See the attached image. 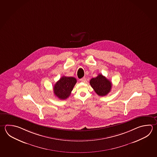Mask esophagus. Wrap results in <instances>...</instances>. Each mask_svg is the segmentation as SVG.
Returning <instances> with one entry per match:
<instances>
[{"instance_id":"1","label":"esophagus","mask_w":157,"mask_h":157,"mask_svg":"<svg viewBox=\"0 0 157 157\" xmlns=\"http://www.w3.org/2000/svg\"><path fill=\"white\" fill-rule=\"evenodd\" d=\"M80 81H81L82 82H85L86 81V78H85V77H83L82 79H80Z\"/></svg>"}]
</instances>
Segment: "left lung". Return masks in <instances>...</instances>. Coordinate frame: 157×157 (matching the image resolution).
I'll return each mask as SVG.
<instances>
[{"mask_svg": "<svg viewBox=\"0 0 157 157\" xmlns=\"http://www.w3.org/2000/svg\"><path fill=\"white\" fill-rule=\"evenodd\" d=\"M90 84L95 93L99 96H105L111 90L112 83L102 74L92 78L90 80Z\"/></svg>", "mask_w": 157, "mask_h": 157, "instance_id": "1", "label": "left lung"}]
</instances>
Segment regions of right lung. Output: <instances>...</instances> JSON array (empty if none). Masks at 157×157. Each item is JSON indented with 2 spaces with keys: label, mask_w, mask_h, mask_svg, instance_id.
I'll list each match as a JSON object with an SVG mask.
<instances>
[{
  "label": "right lung",
  "mask_w": 157,
  "mask_h": 157,
  "mask_svg": "<svg viewBox=\"0 0 157 157\" xmlns=\"http://www.w3.org/2000/svg\"><path fill=\"white\" fill-rule=\"evenodd\" d=\"M76 83L74 77L63 76L54 86V93L60 99L64 100L69 97Z\"/></svg>",
  "instance_id": "right-lung-1"
}]
</instances>
